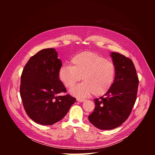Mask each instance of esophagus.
<instances>
[{"mask_svg": "<svg viewBox=\"0 0 155 155\" xmlns=\"http://www.w3.org/2000/svg\"><path fill=\"white\" fill-rule=\"evenodd\" d=\"M77 101L80 102H82L85 101V99H81V98H77Z\"/></svg>", "mask_w": 155, "mask_h": 155, "instance_id": "esophagus-1", "label": "esophagus"}]
</instances>
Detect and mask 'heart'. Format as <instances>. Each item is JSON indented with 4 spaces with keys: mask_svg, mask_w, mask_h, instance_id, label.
<instances>
[{
    "mask_svg": "<svg viewBox=\"0 0 155 155\" xmlns=\"http://www.w3.org/2000/svg\"><path fill=\"white\" fill-rule=\"evenodd\" d=\"M71 62L72 65L65 63L61 66L59 77L67 88L72 87L81 77L83 81L70 90L73 96L84 97L93 93L99 96L110 89L115 75L112 61L96 53L83 51L74 56Z\"/></svg>",
    "mask_w": 155,
    "mask_h": 155,
    "instance_id": "b5f03b06",
    "label": "heart"
}]
</instances>
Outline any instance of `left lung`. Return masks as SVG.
Instances as JSON below:
<instances>
[{
  "instance_id": "left-lung-1",
  "label": "left lung",
  "mask_w": 155,
  "mask_h": 155,
  "mask_svg": "<svg viewBox=\"0 0 155 155\" xmlns=\"http://www.w3.org/2000/svg\"><path fill=\"white\" fill-rule=\"evenodd\" d=\"M115 76L110 89L94 99L95 108L88 117L98 129L111 130L121 126L129 117L137 99L139 78L133 62L118 53H110Z\"/></svg>"
}]
</instances>
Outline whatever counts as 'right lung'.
Wrapping results in <instances>:
<instances>
[{
	"instance_id": "add662e5",
	"label": "right lung",
	"mask_w": 155,
	"mask_h": 155,
	"mask_svg": "<svg viewBox=\"0 0 155 155\" xmlns=\"http://www.w3.org/2000/svg\"><path fill=\"white\" fill-rule=\"evenodd\" d=\"M61 59L54 48L43 49L32 56L22 72L20 95L25 111L34 122L52 125L68 114L76 99L65 93L59 79Z\"/></svg>"
}]
</instances>
